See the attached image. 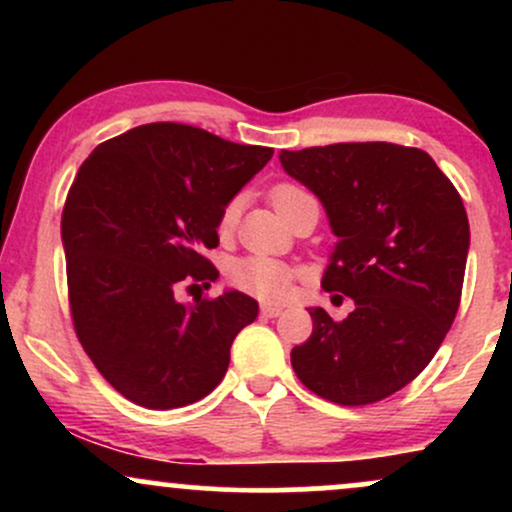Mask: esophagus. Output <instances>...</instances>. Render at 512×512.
Here are the masks:
<instances>
[{"instance_id":"esophagus-1","label":"esophagus","mask_w":512,"mask_h":512,"mask_svg":"<svg viewBox=\"0 0 512 512\" xmlns=\"http://www.w3.org/2000/svg\"><path fill=\"white\" fill-rule=\"evenodd\" d=\"M260 313H262V317H279L281 313H284V308H281V305H272V303H264L262 308H260Z\"/></svg>"}]
</instances>
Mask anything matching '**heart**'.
<instances>
[{
	"label": "heart",
	"mask_w": 512,
	"mask_h": 512,
	"mask_svg": "<svg viewBox=\"0 0 512 512\" xmlns=\"http://www.w3.org/2000/svg\"><path fill=\"white\" fill-rule=\"evenodd\" d=\"M303 195L301 187L296 185H276L272 190V204L279 211L281 207L291 202L293 197ZM238 216V202L226 204V209L221 211L219 231L226 233L228 228L233 226ZM228 279L236 286L238 291L250 293V296L262 298V301H281V298L289 296L293 286V269L289 264L272 260V257H243V260H236L228 267Z\"/></svg>",
	"instance_id": "obj_1"
}]
</instances>
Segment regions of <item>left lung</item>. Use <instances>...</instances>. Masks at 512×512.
Listing matches in <instances>:
<instances>
[{"label":"left lung","instance_id":"left-lung-1","mask_svg":"<svg viewBox=\"0 0 512 512\" xmlns=\"http://www.w3.org/2000/svg\"><path fill=\"white\" fill-rule=\"evenodd\" d=\"M279 161L320 199L337 236L322 289L354 301L342 322L308 308L313 334L293 346L291 366L334 404L380 402L431 363L460 308L469 250L462 197L411 146H310L281 151Z\"/></svg>","mask_w":512,"mask_h":512}]
</instances>
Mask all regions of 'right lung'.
I'll use <instances>...</instances> for the list:
<instances>
[{
	"mask_svg": "<svg viewBox=\"0 0 512 512\" xmlns=\"http://www.w3.org/2000/svg\"><path fill=\"white\" fill-rule=\"evenodd\" d=\"M274 149L207 129L151 122L98 144L62 211L76 337L110 385L146 409H175L221 383L255 298L180 303L182 281L219 279L204 250L219 245L221 211Z\"/></svg>",
	"mask_w": 512,
	"mask_h": 512,
	"instance_id": "obj_1",
	"label": "right lung"
}]
</instances>
